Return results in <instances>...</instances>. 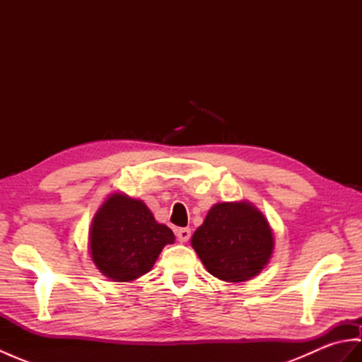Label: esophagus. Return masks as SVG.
Listing matches in <instances>:
<instances>
[{"label":"esophagus","mask_w":362,"mask_h":362,"mask_svg":"<svg viewBox=\"0 0 362 362\" xmlns=\"http://www.w3.org/2000/svg\"><path fill=\"white\" fill-rule=\"evenodd\" d=\"M175 235H177V240H179L180 243H187L191 236V230L189 228H179L175 232Z\"/></svg>","instance_id":"1"}]
</instances>
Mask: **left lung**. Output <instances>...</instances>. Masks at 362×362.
Returning a JSON list of instances; mask_svg holds the SVG:
<instances>
[{"label": "left lung", "mask_w": 362, "mask_h": 362, "mask_svg": "<svg viewBox=\"0 0 362 362\" xmlns=\"http://www.w3.org/2000/svg\"><path fill=\"white\" fill-rule=\"evenodd\" d=\"M191 245L213 276L228 283L249 281L272 258L275 240L264 214L247 201L214 204Z\"/></svg>", "instance_id": "obj_1"}]
</instances>
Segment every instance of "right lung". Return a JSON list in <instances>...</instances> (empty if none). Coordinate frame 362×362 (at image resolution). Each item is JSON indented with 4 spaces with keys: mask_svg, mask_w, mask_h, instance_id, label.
<instances>
[{
    "mask_svg": "<svg viewBox=\"0 0 362 362\" xmlns=\"http://www.w3.org/2000/svg\"><path fill=\"white\" fill-rule=\"evenodd\" d=\"M175 236L158 224L143 201L121 191L107 196L91 219L90 257L107 279L129 283L148 274L166 244Z\"/></svg>",
    "mask_w": 362,
    "mask_h": 362,
    "instance_id": "right-lung-1",
    "label": "right lung"
}]
</instances>
